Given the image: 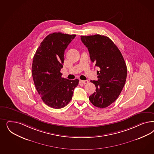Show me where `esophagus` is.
Returning a JSON list of instances; mask_svg holds the SVG:
<instances>
[{"mask_svg":"<svg viewBox=\"0 0 154 154\" xmlns=\"http://www.w3.org/2000/svg\"><path fill=\"white\" fill-rule=\"evenodd\" d=\"M88 82H89L88 80H80V83H83V84H87V83H88Z\"/></svg>","mask_w":154,"mask_h":154,"instance_id":"obj_1","label":"esophagus"}]
</instances>
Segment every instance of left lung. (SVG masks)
Instances as JSON below:
<instances>
[{"label": "left lung", "mask_w": 154, "mask_h": 154, "mask_svg": "<svg viewBox=\"0 0 154 154\" xmlns=\"http://www.w3.org/2000/svg\"><path fill=\"white\" fill-rule=\"evenodd\" d=\"M88 48L90 59L99 67L97 80H91L96 91L89 97L95 106L105 108L116 100L125 84L127 67L124 57L114 42L105 35H81Z\"/></svg>", "instance_id": "obj_1"}]
</instances>
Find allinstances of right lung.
<instances>
[{
    "mask_svg": "<svg viewBox=\"0 0 154 154\" xmlns=\"http://www.w3.org/2000/svg\"><path fill=\"white\" fill-rule=\"evenodd\" d=\"M75 35L60 32L47 35L35 53L32 67L35 87L44 103L54 109L65 107L78 85L77 79L62 78L65 51Z\"/></svg>",
    "mask_w": 154,
    "mask_h": 154,
    "instance_id": "right-lung-1",
    "label": "right lung"
}]
</instances>
